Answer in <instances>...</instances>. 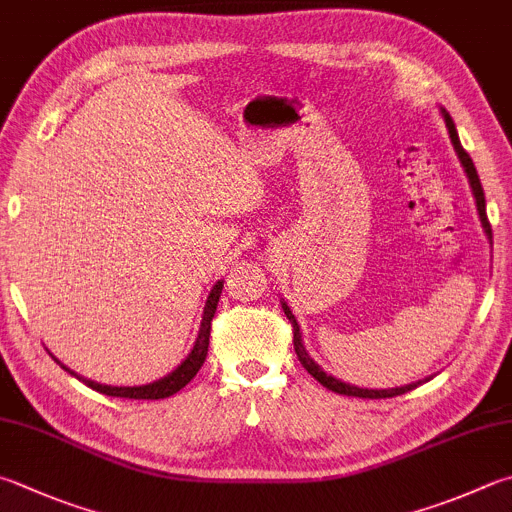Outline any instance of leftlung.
Instances as JSON below:
<instances>
[{"label":"left lung","instance_id":"1","mask_svg":"<svg viewBox=\"0 0 512 512\" xmlns=\"http://www.w3.org/2000/svg\"><path fill=\"white\" fill-rule=\"evenodd\" d=\"M441 118H443V122H446V129H448V136H450L452 147H455V153H457V158H459V162H461V167H464V171H466L468 185H470V189H472V196H475V205H477V214H479V220H481V227H484L486 236H488V240H490V245H493V229H490L488 216H486L484 187H481V182H479L477 169H475V165H472V158L468 156L466 149L461 147V140H459V133H457L455 122H452L450 113H448L446 109H443V106H441ZM281 305H283V312H285V316L289 318V323H292V327H294V350H296L298 361H301V363H303V368H305L307 372H310L318 383L325 385L327 390L339 392V394H347V397H361V399H390V397H399V394H406V392L414 390V388H417V385L421 383V381H417V383H410V385H401V388L370 390V388H356V385H350V383H345V381H341V379H336V376H332V374L323 372L321 365H318V363L312 359V356L307 354V350H305V343H303V334H301V325H298L296 316L292 314V310H289V305L285 303V298H281ZM423 381H428V379H423Z\"/></svg>","mask_w":512,"mask_h":512}]
</instances>
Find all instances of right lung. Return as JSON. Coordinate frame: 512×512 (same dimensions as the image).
Wrapping results in <instances>:
<instances>
[{
  "instance_id": "right-lung-1",
  "label": "right lung",
  "mask_w": 512,
  "mask_h": 512,
  "mask_svg": "<svg viewBox=\"0 0 512 512\" xmlns=\"http://www.w3.org/2000/svg\"><path fill=\"white\" fill-rule=\"evenodd\" d=\"M223 294V281H218L214 287H211V292L207 296V303H205V310H202V321H200V330L196 336V343L191 347V352L187 354V359L182 361L176 370L169 372L167 376H162V379L147 383V385H104L98 381H91V379H84L82 374L73 372L71 368H66V365L60 359H53L60 363V368H64L69 374L77 376L84 385H89V388L98 390L106 397H120V399H167L171 394H176L178 390L185 388V385L194 379L198 374L200 365L205 363L207 359V350H209V332H211V318L216 314V307H218V298Z\"/></svg>"
}]
</instances>
